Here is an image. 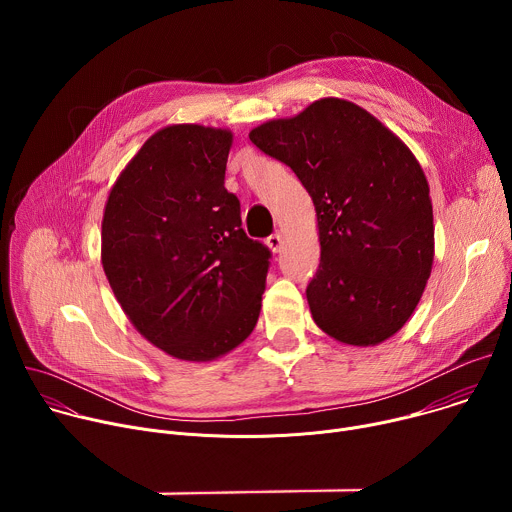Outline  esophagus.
I'll use <instances>...</instances> for the list:
<instances>
[{
  "instance_id": "1",
  "label": "esophagus",
  "mask_w": 512,
  "mask_h": 512,
  "mask_svg": "<svg viewBox=\"0 0 512 512\" xmlns=\"http://www.w3.org/2000/svg\"><path fill=\"white\" fill-rule=\"evenodd\" d=\"M265 243H267V247H269L273 253H277V251L281 249V245H283V237H281L279 233H273V235L267 237Z\"/></svg>"
}]
</instances>
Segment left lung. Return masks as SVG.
Wrapping results in <instances>:
<instances>
[{
	"instance_id": "1",
	"label": "left lung",
	"mask_w": 512,
	"mask_h": 512,
	"mask_svg": "<svg viewBox=\"0 0 512 512\" xmlns=\"http://www.w3.org/2000/svg\"><path fill=\"white\" fill-rule=\"evenodd\" d=\"M249 139L294 170L314 200L322 249L306 289L314 322L354 346L401 330L433 263L429 186L407 145L342 99L263 123Z\"/></svg>"
}]
</instances>
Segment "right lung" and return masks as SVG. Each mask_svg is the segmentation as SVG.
<instances>
[{
  "instance_id": "obj_1",
  "label": "right lung",
  "mask_w": 512,
  "mask_h": 512,
  "mask_svg": "<svg viewBox=\"0 0 512 512\" xmlns=\"http://www.w3.org/2000/svg\"><path fill=\"white\" fill-rule=\"evenodd\" d=\"M231 131L170 125L121 172L103 214L101 259L141 336L212 360L255 328L271 251L243 231L225 188Z\"/></svg>"
}]
</instances>
